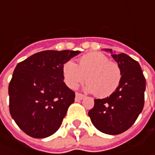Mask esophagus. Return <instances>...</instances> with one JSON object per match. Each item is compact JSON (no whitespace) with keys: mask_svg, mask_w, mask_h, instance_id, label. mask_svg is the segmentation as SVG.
<instances>
[{"mask_svg":"<svg viewBox=\"0 0 155 155\" xmlns=\"http://www.w3.org/2000/svg\"><path fill=\"white\" fill-rule=\"evenodd\" d=\"M84 97H85V96H84V95H83V94H81V93H78V92L76 93V101L82 100V99H84Z\"/></svg>","mask_w":155,"mask_h":155,"instance_id":"obj_1","label":"esophagus"}]
</instances>
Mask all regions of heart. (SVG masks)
<instances>
[{"instance_id":"obj_1","label":"heart","mask_w":155,"mask_h":155,"mask_svg":"<svg viewBox=\"0 0 155 155\" xmlns=\"http://www.w3.org/2000/svg\"><path fill=\"white\" fill-rule=\"evenodd\" d=\"M62 72L64 81L69 88L76 89L86 79L85 90L99 97H106L115 92L122 77L120 65L97 51L80 57L78 65L71 60L65 62Z\"/></svg>"}]
</instances>
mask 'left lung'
I'll return each mask as SVG.
<instances>
[{
    "instance_id": "obj_1",
    "label": "left lung",
    "mask_w": 155,
    "mask_h": 155,
    "mask_svg": "<svg viewBox=\"0 0 155 155\" xmlns=\"http://www.w3.org/2000/svg\"><path fill=\"white\" fill-rule=\"evenodd\" d=\"M111 56L122 69L120 85L109 97L95 99L89 116L99 131L104 134H119L134 124L143 110L146 78L139 63L127 54Z\"/></svg>"
}]
</instances>
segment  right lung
<instances>
[{"label": "right lung", "mask_w": 155, "mask_h": 155, "mask_svg": "<svg viewBox=\"0 0 155 155\" xmlns=\"http://www.w3.org/2000/svg\"><path fill=\"white\" fill-rule=\"evenodd\" d=\"M78 51H43L20 62L9 83V112L23 132L45 138L61 126L75 92L64 82V64Z\"/></svg>", "instance_id": "add662e5"}]
</instances>
